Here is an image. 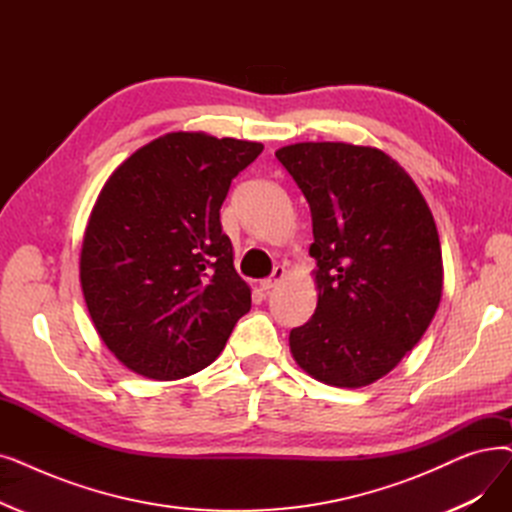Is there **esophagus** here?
<instances>
[{"label":"esophagus","instance_id":"obj_1","mask_svg":"<svg viewBox=\"0 0 512 512\" xmlns=\"http://www.w3.org/2000/svg\"><path fill=\"white\" fill-rule=\"evenodd\" d=\"M284 276H286V270L284 268H274V274L270 276V278H265V280H261L259 282V286H261V291H270V288H274L280 280H284Z\"/></svg>","mask_w":512,"mask_h":512}]
</instances>
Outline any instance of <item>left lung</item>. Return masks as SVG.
Returning <instances> with one entry per match:
<instances>
[{
    "label": "left lung",
    "mask_w": 512,
    "mask_h": 512,
    "mask_svg": "<svg viewBox=\"0 0 512 512\" xmlns=\"http://www.w3.org/2000/svg\"><path fill=\"white\" fill-rule=\"evenodd\" d=\"M311 209L314 316L288 345L316 381L383 379L429 328L443 261L433 213L406 169L372 146L299 142L276 150Z\"/></svg>",
    "instance_id": "8db88e82"
}]
</instances>
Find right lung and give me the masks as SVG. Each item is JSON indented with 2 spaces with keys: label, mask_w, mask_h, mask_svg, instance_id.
Returning <instances> with one entry per match:
<instances>
[{
  "label": "right lung",
  "mask_w": 512,
  "mask_h": 512,
  "mask_svg": "<svg viewBox=\"0 0 512 512\" xmlns=\"http://www.w3.org/2000/svg\"><path fill=\"white\" fill-rule=\"evenodd\" d=\"M259 142L171 131L108 177L83 234L79 278L104 345L131 372L207 368L251 309L219 209Z\"/></svg>",
  "instance_id": "right-lung-1"
}]
</instances>
